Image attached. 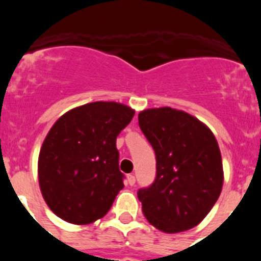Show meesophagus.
<instances>
[{
	"label": "esophagus",
	"instance_id": "esophagus-1",
	"mask_svg": "<svg viewBox=\"0 0 261 261\" xmlns=\"http://www.w3.org/2000/svg\"><path fill=\"white\" fill-rule=\"evenodd\" d=\"M126 183H128L129 186H133V184L136 183V177L133 176V175H126Z\"/></svg>",
	"mask_w": 261,
	"mask_h": 261
}]
</instances>
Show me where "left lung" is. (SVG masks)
I'll list each match as a JSON object with an SVG mask.
<instances>
[{
	"label": "left lung",
	"instance_id": "1",
	"mask_svg": "<svg viewBox=\"0 0 261 261\" xmlns=\"http://www.w3.org/2000/svg\"><path fill=\"white\" fill-rule=\"evenodd\" d=\"M138 124L156 158L155 180L137 192L146 220L166 234L192 229L222 191V158L216 137L199 119L171 107L141 111Z\"/></svg>",
	"mask_w": 261,
	"mask_h": 261
}]
</instances>
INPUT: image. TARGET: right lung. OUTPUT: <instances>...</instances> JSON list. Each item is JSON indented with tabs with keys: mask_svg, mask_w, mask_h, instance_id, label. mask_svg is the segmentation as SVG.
<instances>
[{
	"mask_svg": "<svg viewBox=\"0 0 261 261\" xmlns=\"http://www.w3.org/2000/svg\"><path fill=\"white\" fill-rule=\"evenodd\" d=\"M135 110L93 102L68 111L49 129L38 159L43 199L61 220L89 225L107 214L124 188L116 137Z\"/></svg>",
	"mask_w": 261,
	"mask_h": 261,
	"instance_id": "obj_1",
	"label": "right lung"
}]
</instances>
